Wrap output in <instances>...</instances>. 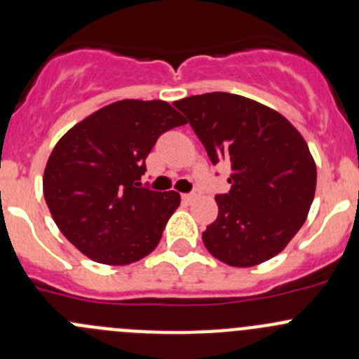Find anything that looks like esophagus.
Returning <instances> with one entry per match:
<instances>
[{
  "instance_id": "obj_1",
  "label": "esophagus",
  "mask_w": 359,
  "mask_h": 359,
  "mask_svg": "<svg viewBox=\"0 0 359 359\" xmlns=\"http://www.w3.org/2000/svg\"><path fill=\"white\" fill-rule=\"evenodd\" d=\"M201 196V191L198 189V187H194V191L193 193H186V194H182V200L186 201V203H193L194 200H198V198Z\"/></svg>"
}]
</instances>
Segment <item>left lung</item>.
<instances>
[{"mask_svg":"<svg viewBox=\"0 0 359 359\" xmlns=\"http://www.w3.org/2000/svg\"><path fill=\"white\" fill-rule=\"evenodd\" d=\"M173 106L213 165L231 166V189L217 194L219 215L203 233L206 250L233 267L273 259L306 222L316 191L309 147L280 112L247 97L212 92Z\"/></svg>","mask_w":359,"mask_h":359,"instance_id":"1","label":"left lung"}]
</instances>
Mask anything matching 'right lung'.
Segmentation results:
<instances>
[{
  "label": "right lung",
  "instance_id": "right-lung-1",
  "mask_svg": "<svg viewBox=\"0 0 359 359\" xmlns=\"http://www.w3.org/2000/svg\"><path fill=\"white\" fill-rule=\"evenodd\" d=\"M184 123L163 100H119L57 142L43 194L60 233L79 252L95 262L126 266L158 247L180 194L151 191L140 177L159 137Z\"/></svg>",
  "mask_w": 359,
  "mask_h": 359
}]
</instances>
